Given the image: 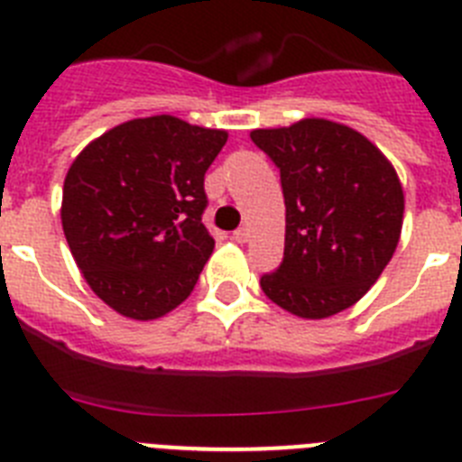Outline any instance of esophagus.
<instances>
[{"mask_svg":"<svg viewBox=\"0 0 462 462\" xmlns=\"http://www.w3.org/2000/svg\"><path fill=\"white\" fill-rule=\"evenodd\" d=\"M234 240L236 243H247L250 240V228H238V231H234Z\"/></svg>","mask_w":462,"mask_h":462,"instance_id":"34e87169","label":"esophagus"}]
</instances>
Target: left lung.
<instances>
[{
  "label": "left lung",
  "mask_w": 462,
  "mask_h": 462,
  "mask_svg": "<svg viewBox=\"0 0 462 462\" xmlns=\"http://www.w3.org/2000/svg\"><path fill=\"white\" fill-rule=\"evenodd\" d=\"M250 137L280 168L285 196V257L262 275L263 294L306 320L350 309L400 243L404 191L395 168L362 133L327 118Z\"/></svg>",
  "instance_id": "left-lung-1"
}]
</instances>
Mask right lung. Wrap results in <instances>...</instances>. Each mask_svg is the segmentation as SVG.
I'll list each match as a JSON object with an SVG mask.
<instances>
[{
  "label": "right lung",
  "mask_w": 462,
  "mask_h": 462,
  "mask_svg": "<svg viewBox=\"0 0 462 462\" xmlns=\"http://www.w3.org/2000/svg\"><path fill=\"white\" fill-rule=\"evenodd\" d=\"M228 133L171 114L133 118L88 142L62 187V231L109 309L156 320L177 309L210 259L200 222L205 171Z\"/></svg>",
  "instance_id": "add662e5"
}]
</instances>
